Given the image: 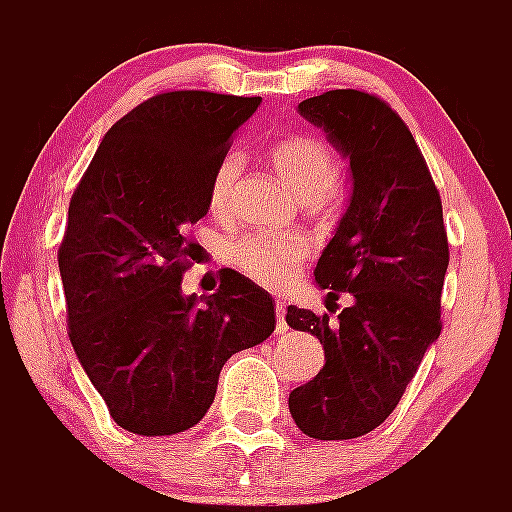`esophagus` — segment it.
<instances>
[{
  "instance_id": "1",
  "label": "esophagus",
  "mask_w": 512,
  "mask_h": 512,
  "mask_svg": "<svg viewBox=\"0 0 512 512\" xmlns=\"http://www.w3.org/2000/svg\"><path fill=\"white\" fill-rule=\"evenodd\" d=\"M284 315H287V305H284V300H277V330H279V333H287V323H284Z\"/></svg>"
}]
</instances>
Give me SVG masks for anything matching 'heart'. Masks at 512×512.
I'll use <instances>...</instances> for the list:
<instances>
[{"label": "heart", "instance_id": "b5f03b06", "mask_svg": "<svg viewBox=\"0 0 512 512\" xmlns=\"http://www.w3.org/2000/svg\"><path fill=\"white\" fill-rule=\"evenodd\" d=\"M271 161L284 182L300 197H323L338 179V161L323 140L310 135H287L271 148ZM238 176V158L225 156L215 166L207 189L210 210L225 215L230 207V189ZM310 251L302 235L246 233L230 243V264L251 282L264 287H279L292 277Z\"/></svg>", "mask_w": 512, "mask_h": 512}]
</instances>
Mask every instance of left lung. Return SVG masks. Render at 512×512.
<instances>
[{"label":"left lung","instance_id":"8db88e82","mask_svg":"<svg viewBox=\"0 0 512 512\" xmlns=\"http://www.w3.org/2000/svg\"><path fill=\"white\" fill-rule=\"evenodd\" d=\"M297 112L348 158L351 194L315 282L330 300L338 292L354 300L338 318L287 307L289 328L315 336L325 351L315 379L289 395V413L305 436L343 441L390 418L441 336L449 241L431 171L390 104L336 89L305 99Z\"/></svg>","mask_w":512,"mask_h":512}]
</instances>
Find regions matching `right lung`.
<instances>
[{
	"label": "right lung",
	"instance_id": "right-lung-1",
	"mask_svg": "<svg viewBox=\"0 0 512 512\" xmlns=\"http://www.w3.org/2000/svg\"><path fill=\"white\" fill-rule=\"evenodd\" d=\"M261 97L166 92L117 120L69 205L58 248L69 338L112 420L138 436L200 423L225 361L274 333L266 289L233 269L215 295H184L187 238L230 135Z\"/></svg>",
	"mask_w": 512,
	"mask_h": 512
}]
</instances>
